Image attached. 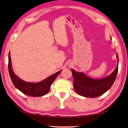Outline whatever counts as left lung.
Returning <instances> with one entry per match:
<instances>
[{"label":"left lung","mask_w":128,"mask_h":128,"mask_svg":"<svg viewBox=\"0 0 128 128\" xmlns=\"http://www.w3.org/2000/svg\"><path fill=\"white\" fill-rule=\"evenodd\" d=\"M118 64L115 70L108 76L95 79L87 76L84 72H76L71 69L74 78L75 91L80 96L85 97L94 98L104 94L109 90L114 82L118 71L119 58L116 54Z\"/></svg>","instance_id":"1"}]
</instances>
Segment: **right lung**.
Here are the masks:
<instances>
[{
	"instance_id": "right-lung-1",
	"label": "right lung",
	"mask_w": 128,
	"mask_h": 128,
	"mask_svg": "<svg viewBox=\"0 0 128 128\" xmlns=\"http://www.w3.org/2000/svg\"><path fill=\"white\" fill-rule=\"evenodd\" d=\"M8 69L9 75L14 85L23 94L32 97H40L44 96L50 90V88L54 80L58 76L62 70L56 72L55 74L50 75L44 80L39 82L32 83L28 82L19 78L14 72L12 60L10 58V53H9V62H8Z\"/></svg>"
}]
</instances>
